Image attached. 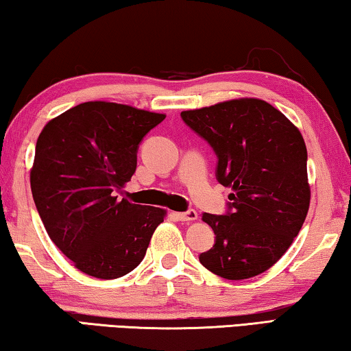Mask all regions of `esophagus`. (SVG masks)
<instances>
[{"instance_id": "obj_1", "label": "esophagus", "mask_w": 351, "mask_h": 351, "mask_svg": "<svg viewBox=\"0 0 351 351\" xmlns=\"http://www.w3.org/2000/svg\"><path fill=\"white\" fill-rule=\"evenodd\" d=\"M177 220L180 221H195L197 218V212L195 209H188L186 212H179L176 213Z\"/></svg>"}]
</instances>
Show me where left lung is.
Returning <instances> with one entry per match:
<instances>
[{"label":"left lung","mask_w":351,"mask_h":351,"mask_svg":"<svg viewBox=\"0 0 351 351\" xmlns=\"http://www.w3.org/2000/svg\"><path fill=\"white\" fill-rule=\"evenodd\" d=\"M180 117L215 152L217 180L232 190L223 215L202 213L215 243L201 253V264L228 280L267 271L299 234L311 202L301 133L280 110L255 98Z\"/></svg>","instance_id":"left-lung-1"}]
</instances>
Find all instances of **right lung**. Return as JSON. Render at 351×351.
Wrapping results in <instances>:
<instances>
[{
    "instance_id": "obj_1",
    "label": "right lung",
    "mask_w": 351,
    "mask_h": 351,
    "mask_svg": "<svg viewBox=\"0 0 351 351\" xmlns=\"http://www.w3.org/2000/svg\"><path fill=\"white\" fill-rule=\"evenodd\" d=\"M165 117L90 101L40 131L29 176L34 204L49 237L84 274L103 280L126 276L165 220L160 207L115 196L134 174L142 139Z\"/></svg>"
}]
</instances>
